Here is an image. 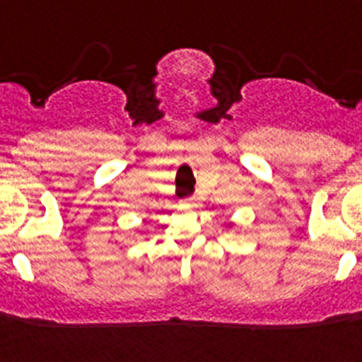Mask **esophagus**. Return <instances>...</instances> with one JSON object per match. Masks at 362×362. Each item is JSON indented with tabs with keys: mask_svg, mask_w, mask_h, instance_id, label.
<instances>
[{
	"mask_svg": "<svg viewBox=\"0 0 362 362\" xmlns=\"http://www.w3.org/2000/svg\"><path fill=\"white\" fill-rule=\"evenodd\" d=\"M182 204H184V206H193L194 199H185V200H182Z\"/></svg>",
	"mask_w": 362,
	"mask_h": 362,
	"instance_id": "obj_1",
	"label": "esophagus"
}]
</instances>
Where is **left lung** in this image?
Here are the masks:
<instances>
[{
	"mask_svg": "<svg viewBox=\"0 0 362 362\" xmlns=\"http://www.w3.org/2000/svg\"><path fill=\"white\" fill-rule=\"evenodd\" d=\"M231 226H233V222H228V228H231Z\"/></svg>",
	"mask_w": 362,
	"mask_h": 362,
	"instance_id": "8db88e82",
	"label": "left lung"
}]
</instances>
